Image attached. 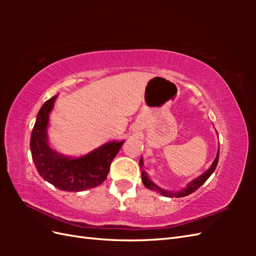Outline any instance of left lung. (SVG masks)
<instances>
[{
	"mask_svg": "<svg viewBox=\"0 0 256 256\" xmlns=\"http://www.w3.org/2000/svg\"><path fill=\"white\" fill-rule=\"evenodd\" d=\"M218 160H219V150H218V154H216V157L214 162H212V165H211V167L209 168V170H206L204 174H202V175H201V176H199L198 178H196L194 180H192V182H190L186 188L180 190V192H167V190H164V189L160 188L158 186H156V184L150 180V178L148 177V175H146L145 172H142V182H143L144 186L146 188L157 190V192H160L162 196H165V197H170V198H174V197H176V198L184 197V196H188L190 194H192L199 187L202 186V184L206 182V179H208L211 176V174L214 172L216 165H218ZM140 165L143 166V160L142 158H140Z\"/></svg>",
	"mask_w": 256,
	"mask_h": 256,
	"instance_id": "8db88e82",
	"label": "left lung"
}]
</instances>
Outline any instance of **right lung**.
Listing matches in <instances>:
<instances>
[{
	"label": "right lung",
	"instance_id": "obj_1",
	"mask_svg": "<svg viewBox=\"0 0 256 256\" xmlns=\"http://www.w3.org/2000/svg\"><path fill=\"white\" fill-rule=\"evenodd\" d=\"M57 96L47 100L37 114L30 136V152L38 174L64 192H82L106 180L111 162L123 142H110L80 158H68L52 150L47 143L50 113Z\"/></svg>",
	"mask_w": 256,
	"mask_h": 256
}]
</instances>
